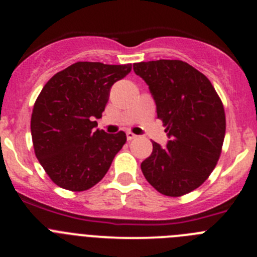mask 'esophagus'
Listing matches in <instances>:
<instances>
[{"label":"esophagus","mask_w":257,"mask_h":257,"mask_svg":"<svg viewBox=\"0 0 257 257\" xmlns=\"http://www.w3.org/2000/svg\"><path fill=\"white\" fill-rule=\"evenodd\" d=\"M137 136L134 133H132V132H126V139L128 141H133V139H136Z\"/></svg>","instance_id":"34e87169"}]
</instances>
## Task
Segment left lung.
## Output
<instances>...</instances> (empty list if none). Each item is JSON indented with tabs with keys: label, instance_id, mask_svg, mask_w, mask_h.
I'll use <instances>...</instances> for the list:
<instances>
[{
	"label": "left lung",
	"instance_id": "obj_1",
	"mask_svg": "<svg viewBox=\"0 0 257 257\" xmlns=\"http://www.w3.org/2000/svg\"><path fill=\"white\" fill-rule=\"evenodd\" d=\"M133 69L149 85L169 138L164 148L153 142L142 172L163 195H185L209 178L219 160L226 129L224 105L211 82L186 62H141Z\"/></svg>",
	"mask_w": 257,
	"mask_h": 257
}]
</instances>
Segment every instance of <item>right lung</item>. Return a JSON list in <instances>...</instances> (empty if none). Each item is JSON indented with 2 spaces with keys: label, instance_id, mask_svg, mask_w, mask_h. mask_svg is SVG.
Returning <instances> with one entry per match:
<instances>
[{
  "label": "right lung",
  "instance_id": "obj_1",
  "mask_svg": "<svg viewBox=\"0 0 257 257\" xmlns=\"http://www.w3.org/2000/svg\"><path fill=\"white\" fill-rule=\"evenodd\" d=\"M132 64L77 62L54 74L35 103L31 134L38 162L54 184L84 191L99 183L126 142L124 132L95 131L110 88Z\"/></svg>",
  "mask_w": 257,
  "mask_h": 257
}]
</instances>
